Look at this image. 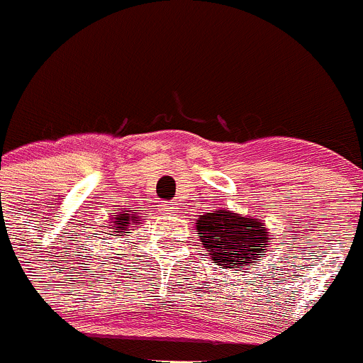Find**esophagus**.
Listing matches in <instances>:
<instances>
[{
  "label": "esophagus",
  "instance_id": "obj_1",
  "mask_svg": "<svg viewBox=\"0 0 363 363\" xmlns=\"http://www.w3.org/2000/svg\"><path fill=\"white\" fill-rule=\"evenodd\" d=\"M159 209H161V211H164V213H168V215H172V213H175L177 211V204H175V202H161V204H159Z\"/></svg>",
  "mask_w": 363,
  "mask_h": 363
}]
</instances>
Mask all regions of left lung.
Instances as JSON below:
<instances>
[{
	"mask_svg": "<svg viewBox=\"0 0 363 363\" xmlns=\"http://www.w3.org/2000/svg\"><path fill=\"white\" fill-rule=\"evenodd\" d=\"M195 229L206 256L220 269H243L269 247V229L262 220L229 209L201 215Z\"/></svg>",
	"mask_w": 363,
	"mask_h": 363,
	"instance_id": "obj_1",
	"label": "left lung"
}]
</instances>
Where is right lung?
I'll use <instances>...</instances> for the list:
<instances>
[{
    "instance_id": "obj_1",
    "label": "right lung",
    "mask_w": 363,
    "mask_h": 363,
    "mask_svg": "<svg viewBox=\"0 0 363 363\" xmlns=\"http://www.w3.org/2000/svg\"><path fill=\"white\" fill-rule=\"evenodd\" d=\"M109 220L111 235H113L114 238H127L128 231H132V228H138L143 218L135 213V209L118 208L116 213H113ZM104 228H107V225H104Z\"/></svg>"
}]
</instances>
